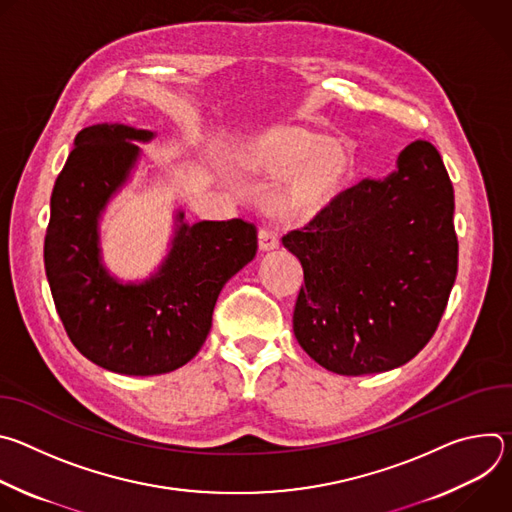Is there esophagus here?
<instances>
[{"label": "esophagus", "mask_w": 512, "mask_h": 512, "mask_svg": "<svg viewBox=\"0 0 512 512\" xmlns=\"http://www.w3.org/2000/svg\"><path fill=\"white\" fill-rule=\"evenodd\" d=\"M277 247H279L277 235L273 231H269V229H261L259 231V249L261 251H273Z\"/></svg>", "instance_id": "34e87169"}]
</instances>
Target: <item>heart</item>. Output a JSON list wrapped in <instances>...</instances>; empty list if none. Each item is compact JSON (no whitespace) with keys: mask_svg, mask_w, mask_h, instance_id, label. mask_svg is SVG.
<instances>
[{"mask_svg":"<svg viewBox=\"0 0 512 512\" xmlns=\"http://www.w3.org/2000/svg\"><path fill=\"white\" fill-rule=\"evenodd\" d=\"M229 162L241 174L281 178L269 210L281 221H308L354 178V154L340 139L302 125H273L235 143Z\"/></svg>","mask_w":512,"mask_h":512,"instance_id":"heart-1","label":"heart"}]
</instances>
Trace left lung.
Segmentation results:
<instances>
[{"label":"left lung","mask_w":512,"mask_h":512,"mask_svg":"<svg viewBox=\"0 0 512 512\" xmlns=\"http://www.w3.org/2000/svg\"><path fill=\"white\" fill-rule=\"evenodd\" d=\"M281 243L304 267L300 346L338 375L401 367L437 330L458 273L454 186L440 152L409 143L393 174L344 190Z\"/></svg>","instance_id":"1"}]
</instances>
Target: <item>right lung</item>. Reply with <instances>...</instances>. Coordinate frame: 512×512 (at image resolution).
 I'll return each mask as SVG.
<instances>
[{"label":"right lung","mask_w":512,"mask_h":512,"mask_svg":"<svg viewBox=\"0 0 512 512\" xmlns=\"http://www.w3.org/2000/svg\"><path fill=\"white\" fill-rule=\"evenodd\" d=\"M152 131L121 123L75 137L50 198L44 267L62 326L99 367L131 377L180 369L202 348L218 294L257 253V229L243 218L184 223L158 273L121 283L101 263L99 216L139 158L135 141Z\"/></svg>","instance_id":"add662e5"}]
</instances>
